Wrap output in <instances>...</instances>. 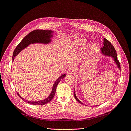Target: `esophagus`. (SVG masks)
<instances>
[{"mask_svg":"<svg viewBox=\"0 0 131 131\" xmlns=\"http://www.w3.org/2000/svg\"><path fill=\"white\" fill-rule=\"evenodd\" d=\"M77 72V69L75 68H70L68 70V73L69 74H74Z\"/></svg>","mask_w":131,"mask_h":131,"instance_id":"34e87169","label":"esophagus"}]
</instances>
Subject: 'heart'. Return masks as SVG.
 <instances>
[{"label": "heart", "mask_w": 131, "mask_h": 131, "mask_svg": "<svg viewBox=\"0 0 131 131\" xmlns=\"http://www.w3.org/2000/svg\"><path fill=\"white\" fill-rule=\"evenodd\" d=\"M85 43V41L83 40H80L78 41V45H80L81 46L82 45H84Z\"/></svg>", "instance_id": "heart-1"}]
</instances>
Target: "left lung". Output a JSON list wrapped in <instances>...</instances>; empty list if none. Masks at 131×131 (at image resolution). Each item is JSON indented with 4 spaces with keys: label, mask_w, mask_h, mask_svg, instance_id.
<instances>
[{
    "label": "left lung",
    "mask_w": 131,
    "mask_h": 131,
    "mask_svg": "<svg viewBox=\"0 0 131 131\" xmlns=\"http://www.w3.org/2000/svg\"><path fill=\"white\" fill-rule=\"evenodd\" d=\"M103 45H104L103 47H102V48H101V50H102V53H103L104 54H105L106 56H109L113 57L114 59V61H115V62L116 63L118 68H119L120 69H121L120 63L119 61H118L117 57L116 51L113 45L112 44V43H111L109 41L107 40V39H106L105 38H104ZM74 97L75 98V100H76L78 102L80 103L83 104L81 102V101H79L78 100V98L77 97L75 92L74 93Z\"/></svg>",
    "instance_id": "left-lung-1"
}]
</instances>
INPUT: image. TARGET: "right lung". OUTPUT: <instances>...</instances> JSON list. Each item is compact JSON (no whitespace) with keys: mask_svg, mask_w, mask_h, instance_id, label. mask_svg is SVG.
I'll return each instance as SVG.
<instances>
[{"mask_svg":"<svg viewBox=\"0 0 131 131\" xmlns=\"http://www.w3.org/2000/svg\"><path fill=\"white\" fill-rule=\"evenodd\" d=\"M53 31L51 30H41V29H36L31 31L28 34H27L26 36L23 38L22 41L18 43V45L16 47L15 49L14 53H13V56L12 57L13 61L14 60L15 57L19 53V52L24 49L27 46H28L30 43H49L51 41L50 38L52 37V35H51ZM66 76V74H63L62 76L59 77L57 80L54 82V84L53 86V88L52 92L50 93V96L47 98L39 101L36 102H31L26 101L24 100L22 97L19 96V94L17 92L18 96L20 97L23 101L25 102H27L29 104H33V105H44L46 104L47 103H49L51 101V100L53 98L55 93H56V88L62 79L64 78Z\"/></svg>","mask_w":131,"mask_h":131,"instance_id":"add662e5","label":"right lung"}]
</instances>
